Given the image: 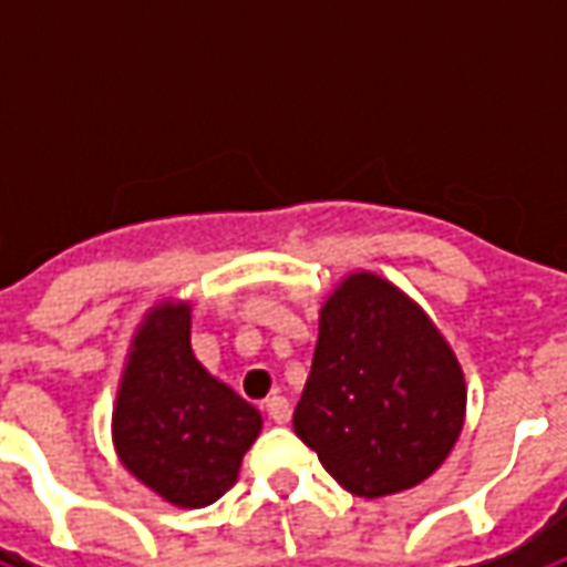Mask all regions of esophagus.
<instances>
[{
    "mask_svg": "<svg viewBox=\"0 0 567 567\" xmlns=\"http://www.w3.org/2000/svg\"><path fill=\"white\" fill-rule=\"evenodd\" d=\"M267 416L276 422V425H285L288 419H291V404L285 401V398H279V394H272V398H267Z\"/></svg>",
    "mask_w": 567,
    "mask_h": 567,
    "instance_id": "1",
    "label": "esophagus"
}]
</instances>
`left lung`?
<instances>
[{"mask_svg": "<svg viewBox=\"0 0 567 567\" xmlns=\"http://www.w3.org/2000/svg\"><path fill=\"white\" fill-rule=\"evenodd\" d=\"M458 361L425 312L380 276H349L319 319L297 437L352 495L422 483L464 422Z\"/></svg>", "mask_w": 567, "mask_h": 567, "instance_id": "left-lung-1", "label": "left lung"}]
</instances>
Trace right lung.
<instances>
[{
    "instance_id": "right-lung-1",
    "label": "right lung",
    "mask_w": 567,
    "mask_h": 567,
    "mask_svg": "<svg viewBox=\"0 0 567 567\" xmlns=\"http://www.w3.org/2000/svg\"><path fill=\"white\" fill-rule=\"evenodd\" d=\"M260 413L190 352V307L151 309L133 340L115 406L130 474L178 507H206L236 486Z\"/></svg>"
}]
</instances>
